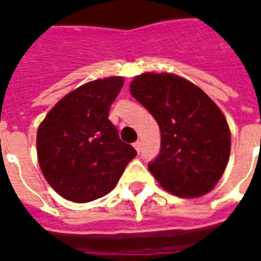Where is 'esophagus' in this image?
Returning a JSON list of instances; mask_svg holds the SVG:
<instances>
[{
    "instance_id": "1",
    "label": "esophagus",
    "mask_w": 261,
    "mask_h": 261,
    "mask_svg": "<svg viewBox=\"0 0 261 261\" xmlns=\"http://www.w3.org/2000/svg\"><path fill=\"white\" fill-rule=\"evenodd\" d=\"M134 148H136L137 152H138V153L141 152V142H140V141L134 142Z\"/></svg>"
}]
</instances>
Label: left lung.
Instances as JSON below:
<instances>
[{
	"mask_svg": "<svg viewBox=\"0 0 261 261\" xmlns=\"http://www.w3.org/2000/svg\"><path fill=\"white\" fill-rule=\"evenodd\" d=\"M130 92L156 120L161 151L148 164L165 190L200 197L224 173L230 152V131L224 114L204 92L173 74H142Z\"/></svg>",
	"mask_w": 261,
	"mask_h": 261,
	"instance_id": "obj_1",
	"label": "left lung"
}]
</instances>
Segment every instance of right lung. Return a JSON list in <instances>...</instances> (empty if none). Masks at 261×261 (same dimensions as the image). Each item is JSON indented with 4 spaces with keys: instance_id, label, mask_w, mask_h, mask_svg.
Masks as SVG:
<instances>
[{
    "instance_id": "obj_1",
    "label": "right lung",
    "mask_w": 261,
    "mask_h": 261,
    "mask_svg": "<svg viewBox=\"0 0 261 261\" xmlns=\"http://www.w3.org/2000/svg\"><path fill=\"white\" fill-rule=\"evenodd\" d=\"M123 84L121 76H110L80 86L48 112L37 130L43 175L69 201L106 196L137 155L108 119Z\"/></svg>"
}]
</instances>
